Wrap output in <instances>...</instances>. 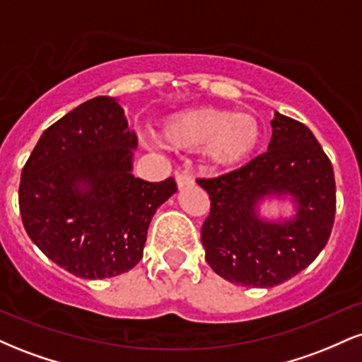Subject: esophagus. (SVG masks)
<instances>
[{"label": "esophagus", "instance_id": "1", "mask_svg": "<svg viewBox=\"0 0 362 362\" xmlns=\"http://www.w3.org/2000/svg\"><path fill=\"white\" fill-rule=\"evenodd\" d=\"M175 182H177L178 189H184V187L194 185V178L190 175H187V173H177Z\"/></svg>", "mask_w": 362, "mask_h": 362}]
</instances>
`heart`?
Wrapping results in <instances>:
<instances>
[{
  "label": "heart",
  "instance_id": "heart-1",
  "mask_svg": "<svg viewBox=\"0 0 362 362\" xmlns=\"http://www.w3.org/2000/svg\"><path fill=\"white\" fill-rule=\"evenodd\" d=\"M262 136L259 119L247 110L195 107L170 115L161 139L173 148L202 146V158L213 168H230L252 155Z\"/></svg>",
  "mask_w": 362,
  "mask_h": 362
}]
</instances>
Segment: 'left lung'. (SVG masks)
I'll list each match as a JSON object with an SVG mask.
<instances>
[{
  "instance_id": "obj_1",
  "label": "left lung",
  "mask_w": 362,
  "mask_h": 362,
  "mask_svg": "<svg viewBox=\"0 0 362 362\" xmlns=\"http://www.w3.org/2000/svg\"><path fill=\"white\" fill-rule=\"evenodd\" d=\"M267 151L238 170L197 178L211 211L201 230L211 269L248 288L282 284L318 257L335 218V178L330 160L305 124L276 112ZM265 197H291V220H262Z\"/></svg>"
}]
</instances>
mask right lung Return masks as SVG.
<instances>
[{
    "instance_id": "obj_1",
    "label": "right lung",
    "mask_w": 362,
    "mask_h": 362,
    "mask_svg": "<svg viewBox=\"0 0 362 362\" xmlns=\"http://www.w3.org/2000/svg\"><path fill=\"white\" fill-rule=\"evenodd\" d=\"M138 138L122 107L95 97L44 131L22 170L18 204L30 240L83 279L131 271L156 209L177 192L172 177L132 175Z\"/></svg>"
}]
</instances>
